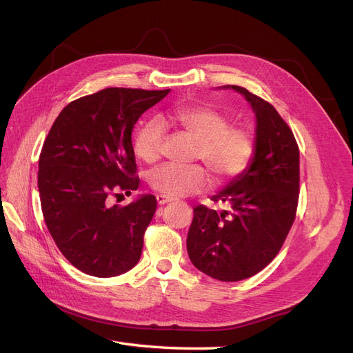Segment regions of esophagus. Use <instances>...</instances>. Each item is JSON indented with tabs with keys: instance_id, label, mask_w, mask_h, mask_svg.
<instances>
[{
	"instance_id": "34e87169",
	"label": "esophagus",
	"mask_w": 353,
	"mask_h": 353,
	"mask_svg": "<svg viewBox=\"0 0 353 353\" xmlns=\"http://www.w3.org/2000/svg\"><path fill=\"white\" fill-rule=\"evenodd\" d=\"M156 200H157V203H159L160 206L166 205V203H169V201H174V199H170V197H168V196H165V194H157V196H156Z\"/></svg>"
}]
</instances>
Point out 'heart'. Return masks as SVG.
Returning <instances> with one entry per match:
<instances>
[{
  "mask_svg": "<svg viewBox=\"0 0 353 353\" xmlns=\"http://www.w3.org/2000/svg\"><path fill=\"white\" fill-rule=\"evenodd\" d=\"M230 119L208 105H183L165 112L160 121L145 122L137 132L134 148L138 159L153 163L160 156L163 126L176 128L197 143L200 159L216 184L236 178L248 168L253 141L248 131L230 126ZM208 175L200 166L163 165L150 174V185L168 197H185L208 187Z\"/></svg>",
  "mask_w": 353,
  "mask_h": 353,
  "instance_id": "b5f03b06",
  "label": "heart"
}]
</instances>
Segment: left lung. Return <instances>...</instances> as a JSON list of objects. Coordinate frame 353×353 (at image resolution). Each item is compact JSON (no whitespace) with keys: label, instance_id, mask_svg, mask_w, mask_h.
Listing matches in <instances>:
<instances>
[{"label":"left lung","instance_id":"8db88e82","mask_svg":"<svg viewBox=\"0 0 353 353\" xmlns=\"http://www.w3.org/2000/svg\"><path fill=\"white\" fill-rule=\"evenodd\" d=\"M249 101L256 116L250 162L212 196L230 210L193 209L187 236L190 261L219 281H240L268 265L290 231L299 197V147L272 105L237 85H223Z\"/></svg>","mask_w":353,"mask_h":353}]
</instances>
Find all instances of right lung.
Listing matches in <instances>:
<instances>
[{
    "instance_id": "right-lung-1",
    "label": "right lung",
    "mask_w": 353,
    "mask_h": 353,
    "mask_svg": "<svg viewBox=\"0 0 353 353\" xmlns=\"http://www.w3.org/2000/svg\"><path fill=\"white\" fill-rule=\"evenodd\" d=\"M169 91L85 95L60 112L46 138L38 170L42 215L59 250L85 274L108 279L140 261L157 200L143 194L121 208L110 196H130L140 185L131 134Z\"/></svg>"
}]
</instances>
